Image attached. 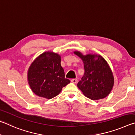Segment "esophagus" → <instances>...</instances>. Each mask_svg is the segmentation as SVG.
<instances>
[{
	"mask_svg": "<svg viewBox=\"0 0 135 135\" xmlns=\"http://www.w3.org/2000/svg\"><path fill=\"white\" fill-rule=\"evenodd\" d=\"M71 82H73V83H74V84H76L78 82V79H72L71 80Z\"/></svg>",
	"mask_w": 135,
	"mask_h": 135,
	"instance_id": "1",
	"label": "esophagus"
}]
</instances>
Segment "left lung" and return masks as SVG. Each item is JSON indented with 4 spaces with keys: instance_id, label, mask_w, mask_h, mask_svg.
Masks as SVG:
<instances>
[{
    "instance_id": "obj_1",
    "label": "left lung",
    "mask_w": 135,
    "mask_h": 135,
    "mask_svg": "<svg viewBox=\"0 0 135 135\" xmlns=\"http://www.w3.org/2000/svg\"><path fill=\"white\" fill-rule=\"evenodd\" d=\"M74 53L84 63L85 73L77 86L84 95L93 100L103 99L109 95L114 83L113 72L108 64L100 55H83L78 51Z\"/></svg>"
}]
</instances>
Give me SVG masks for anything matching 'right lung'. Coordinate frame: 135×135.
<instances>
[{
  "mask_svg": "<svg viewBox=\"0 0 135 135\" xmlns=\"http://www.w3.org/2000/svg\"><path fill=\"white\" fill-rule=\"evenodd\" d=\"M57 53L47 51L33 61L28 70V84L37 95L51 99L59 94L63 87L70 83L65 78Z\"/></svg>",
  "mask_w": 135,
  "mask_h": 135,
  "instance_id": "1",
  "label": "right lung"
}]
</instances>
